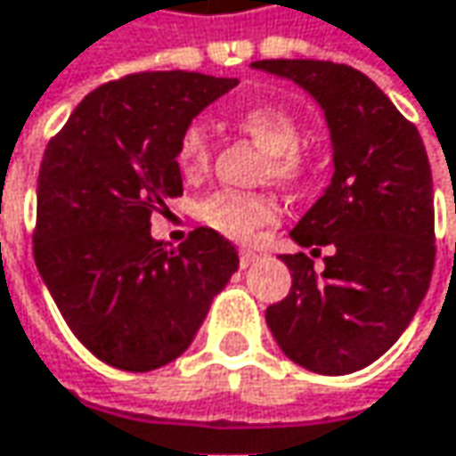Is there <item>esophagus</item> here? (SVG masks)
I'll list each match as a JSON object with an SVG mask.
<instances>
[{"label": "esophagus", "mask_w": 456, "mask_h": 456, "mask_svg": "<svg viewBox=\"0 0 456 456\" xmlns=\"http://www.w3.org/2000/svg\"><path fill=\"white\" fill-rule=\"evenodd\" d=\"M258 261V253L256 250H240V266L242 269H248L250 264H256Z\"/></svg>", "instance_id": "esophagus-1"}]
</instances>
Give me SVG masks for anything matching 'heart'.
Wrapping results in <instances>:
<instances>
[{"label":"heart","instance_id":"heart-1","mask_svg":"<svg viewBox=\"0 0 456 456\" xmlns=\"http://www.w3.org/2000/svg\"><path fill=\"white\" fill-rule=\"evenodd\" d=\"M234 127L253 138L269 153L271 175L276 180L292 183L305 172V156L300 145V122L281 106H250L234 117ZM211 156V143L203 127H187L177 143V167L180 172L195 180L206 172ZM198 219L208 229L234 242H253L258 232L276 222V206L264 195L219 190L206 195L195 206Z\"/></svg>","mask_w":456,"mask_h":456}]
</instances>
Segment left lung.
Listing matches in <instances>:
<instances>
[{
    "instance_id": "8db88e82",
    "label": "left lung",
    "mask_w": 456,
    "mask_h": 456,
    "mask_svg": "<svg viewBox=\"0 0 456 456\" xmlns=\"http://www.w3.org/2000/svg\"><path fill=\"white\" fill-rule=\"evenodd\" d=\"M256 69L295 80L323 109L331 185L292 229L318 253L281 256L289 295L266 323L281 352L323 376H345L379 360L402 337L434 273V180L423 138L360 69L321 60H261Z\"/></svg>"
}]
</instances>
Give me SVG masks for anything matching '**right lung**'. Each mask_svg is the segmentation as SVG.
Instances as JSON below:
<instances>
[{
  "mask_svg": "<svg viewBox=\"0 0 456 456\" xmlns=\"http://www.w3.org/2000/svg\"><path fill=\"white\" fill-rule=\"evenodd\" d=\"M234 86L185 69L111 80L44 151L33 258L72 334L106 365L145 373L180 357L240 266L208 227L180 248L151 237V214L183 195V133Z\"/></svg>",
  "mask_w": 456,
  "mask_h": 456,
  "instance_id": "1",
  "label": "right lung"
}]
</instances>
